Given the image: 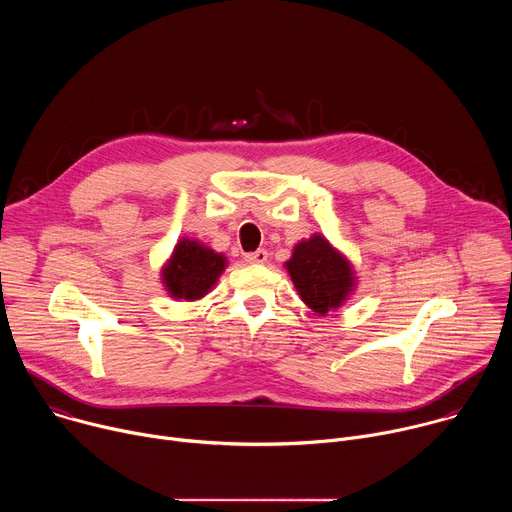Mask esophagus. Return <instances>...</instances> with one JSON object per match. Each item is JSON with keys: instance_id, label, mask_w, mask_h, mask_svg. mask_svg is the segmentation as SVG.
I'll use <instances>...</instances> for the list:
<instances>
[{"instance_id": "esophagus-1", "label": "esophagus", "mask_w": 512, "mask_h": 512, "mask_svg": "<svg viewBox=\"0 0 512 512\" xmlns=\"http://www.w3.org/2000/svg\"><path fill=\"white\" fill-rule=\"evenodd\" d=\"M267 257H269V253L265 249H257L255 253H247L245 261H249V263H265Z\"/></svg>"}]
</instances>
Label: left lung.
<instances>
[{
    "mask_svg": "<svg viewBox=\"0 0 512 512\" xmlns=\"http://www.w3.org/2000/svg\"><path fill=\"white\" fill-rule=\"evenodd\" d=\"M285 269L304 304L318 316L340 308L356 285L350 261L322 235L298 243Z\"/></svg>",
    "mask_w": 512,
    "mask_h": 512,
    "instance_id": "obj_1",
    "label": "left lung"
}]
</instances>
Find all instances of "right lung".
Instances as JSON below:
<instances>
[{
	"instance_id": "add662e5",
	"label": "right lung",
	"mask_w": 512,
	"mask_h": 512,
	"mask_svg": "<svg viewBox=\"0 0 512 512\" xmlns=\"http://www.w3.org/2000/svg\"><path fill=\"white\" fill-rule=\"evenodd\" d=\"M227 267V257L194 239H180L162 269V283L176 300L204 298Z\"/></svg>"
}]
</instances>
